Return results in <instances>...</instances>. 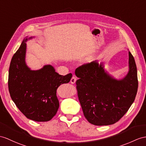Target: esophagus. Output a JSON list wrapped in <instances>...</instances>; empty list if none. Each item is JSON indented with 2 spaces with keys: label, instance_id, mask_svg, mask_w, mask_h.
Instances as JSON below:
<instances>
[{
  "label": "esophagus",
  "instance_id": "34e87169",
  "mask_svg": "<svg viewBox=\"0 0 146 146\" xmlns=\"http://www.w3.org/2000/svg\"><path fill=\"white\" fill-rule=\"evenodd\" d=\"M76 80H77V79H76V76H72V77L71 78V79H70V83H71V84H75V83H76Z\"/></svg>",
  "mask_w": 146,
  "mask_h": 146
}]
</instances>
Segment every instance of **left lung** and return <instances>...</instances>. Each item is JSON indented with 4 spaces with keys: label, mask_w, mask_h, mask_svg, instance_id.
Returning a JSON list of instances; mask_svg holds the SVG:
<instances>
[{
    "label": "left lung",
    "mask_w": 146,
    "mask_h": 146,
    "mask_svg": "<svg viewBox=\"0 0 146 146\" xmlns=\"http://www.w3.org/2000/svg\"><path fill=\"white\" fill-rule=\"evenodd\" d=\"M129 70L121 80L113 79L97 62L84 64L76 69L78 98L85 118L96 126L115 124L126 114L137 94V67L129 52Z\"/></svg>",
    "instance_id": "1"
}]
</instances>
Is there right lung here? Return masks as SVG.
<instances>
[{"label":"right lung","instance_id":"add662e5","mask_svg":"<svg viewBox=\"0 0 146 146\" xmlns=\"http://www.w3.org/2000/svg\"><path fill=\"white\" fill-rule=\"evenodd\" d=\"M27 41V38L24 39L12 58L8 79L9 93L27 118L38 122L48 121L56 115L59 106L57 88L69 82L72 75H59L50 65L31 70L25 61Z\"/></svg>","mask_w":146,"mask_h":146}]
</instances>
